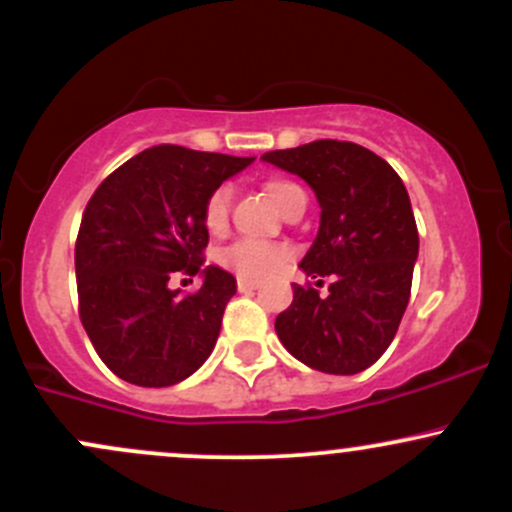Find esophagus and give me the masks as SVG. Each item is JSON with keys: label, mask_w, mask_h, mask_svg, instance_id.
Here are the masks:
<instances>
[{"label": "esophagus", "mask_w": 512, "mask_h": 512, "mask_svg": "<svg viewBox=\"0 0 512 512\" xmlns=\"http://www.w3.org/2000/svg\"><path fill=\"white\" fill-rule=\"evenodd\" d=\"M257 286H260V281H255V279H245V276H238V291L248 293V291H255Z\"/></svg>", "instance_id": "esophagus-1"}]
</instances>
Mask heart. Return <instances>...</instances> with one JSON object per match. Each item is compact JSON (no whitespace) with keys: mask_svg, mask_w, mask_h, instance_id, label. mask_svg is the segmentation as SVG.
I'll use <instances>...</instances> for the list:
<instances>
[{"mask_svg":"<svg viewBox=\"0 0 512 512\" xmlns=\"http://www.w3.org/2000/svg\"><path fill=\"white\" fill-rule=\"evenodd\" d=\"M267 192L272 199L279 204L281 211L291 207L296 199H305V192L301 185H296L293 180L286 178H272L267 180ZM231 185L223 182V185L214 187L209 192V197L204 199L202 207V221L204 228L211 236H223L228 231V221H231ZM291 250L281 243H269V240H257V238H240L236 243L228 245L226 250H221L219 262L231 272L245 279H267L279 272L286 262H289Z\"/></svg>","mask_w":512,"mask_h":512,"instance_id":"obj_1","label":"heart"}]
</instances>
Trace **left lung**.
<instances>
[{
	"label": "left lung",
	"instance_id": "1",
	"mask_svg": "<svg viewBox=\"0 0 512 512\" xmlns=\"http://www.w3.org/2000/svg\"><path fill=\"white\" fill-rule=\"evenodd\" d=\"M264 161L301 175L320 202V231L301 269L330 276V293L293 284L274 330L291 356L332 375L373 366L395 339L411 296L419 231L395 168L354 142L317 139L267 151Z\"/></svg>",
	"mask_w": 512,
	"mask_h": 512
}]
</instances>
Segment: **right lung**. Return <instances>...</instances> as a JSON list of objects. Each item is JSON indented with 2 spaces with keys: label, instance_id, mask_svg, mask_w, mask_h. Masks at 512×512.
I'll list each match as a JSON object with an SVG mask.
<instances>
[{
  "label": "right lung",
  "instance_id": "add662e5",
  "mask_svg": "<svg viewBox=\"0 0 512 512\" xmlns=\"http://www.w3.org/2000/svg\"><path fill=\"white\" fill-rule=\"evenodd\" d=\"M250 163L252 156L158 144L113 170L88 199L74 248L79 317L117 378L168 387L209 358L236 279L204 267L202 207ZM178 273H202L205 284L170 292Z\"/></svg>",
  "mask_w": 512,
  "mask_h": 512
}]
</instances>
